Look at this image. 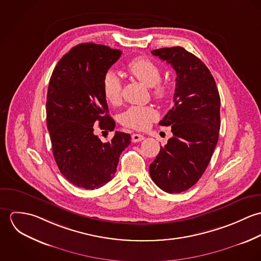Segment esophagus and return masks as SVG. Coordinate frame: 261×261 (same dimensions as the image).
Segmentation results:
<instances>
[{"mask_svg":"<svg viewBox=\"0 0 261 261\" xmlns=\"http://www.w3.org/2000/svg\"><path fill=\"white\" fill-rule=\"evenodd\" d=\"M145 139V137L141 134H133L132 135V142L133 143H139L141 141H143Z\"/></svg>","mask_w":261,"mask_h":261,"instance_id":"1","label":"esophagus"}]
</instances>
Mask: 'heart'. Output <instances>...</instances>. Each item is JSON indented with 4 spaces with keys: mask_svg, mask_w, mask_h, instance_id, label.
Segmentation results:
<instances>
[{
    "mask_svg": "<svg viewBox=\"0 0 261 261\" xmlns=\"http://www.w3.org/2000/svg\"><path fill=\"white\" fill-rule=\"evenodd\" d=\"M126 71L138 80L151 87V94L155 99H164L168 94V86L161 81L162 72L160 67L148 58H135L126 66ZM121 81L114 71H108L102 79V92L106 100L112 106L121 101ZM156 117V112L151 107L134 106L121 114L120 121L124 126L134 129H145Z\"/></svg>",
    "mask_w": 261,
    "mask_h": 261,
    "instance_id": "obj_1",
    "label": "heart"
}]
</instances>
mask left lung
<instances>
[{
	"label": "left lung",
	"mask_w": 261,
	"mask_h": 261,
	"mask_svg": "<svg viewBox=\"0 0 261 261\" xmlns=\"http://www.w3.org/2000/svg\"><path fill=\"white\" fill-rule=\"evenodd\" d=\"M175 69L174 106L159 124L171 126L173 137L149 165L153 183L174 194L194 186L204 174L218 142L220 96L207 66L183 47L151 51Z\"/></svg>",
	"instance_id": "left-lung-1"
}]
</instances>
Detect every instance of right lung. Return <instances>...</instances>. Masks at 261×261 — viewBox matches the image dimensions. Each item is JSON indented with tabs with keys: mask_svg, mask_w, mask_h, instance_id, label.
I'll return each instance as SVG.
<instances>
[{
	"mask_svg": "<svg viewBox=\"0 0 261 261\" xmlns=\"http://www.w3.org/2000/svg\"><path fill=\"white\" fill-rule=\"evenodd\" d=\"M120 55L109 46L78 44L59 60L49 81L46 119L53 156L61 174L79 188L94 190L112 181L121 151L130 144L125 133L115 132L108 143L94 133L96 127L114 129L102 79Z\"/></svg>",
	"mask_w": 261,
	"mask_h": 261,
	"instance_id": "right-lung-1",
	"label": "right lung"
}]
</instances>
